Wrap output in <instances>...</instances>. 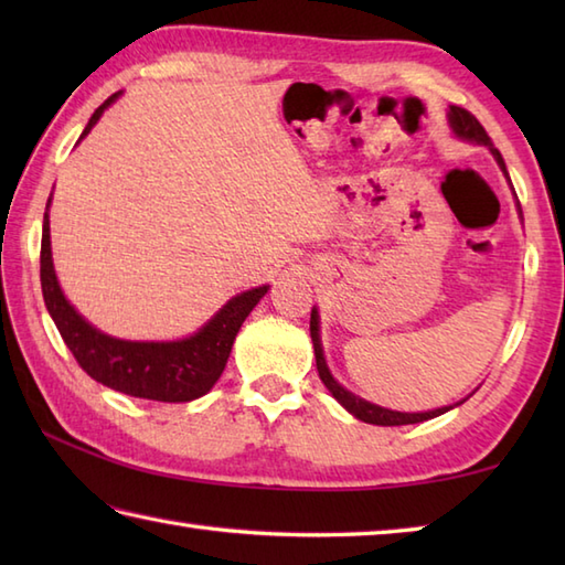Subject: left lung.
Instances as JSON below:
<instances>
[{
	"label": "left lung",
	"instance_id": "8db88e82",
	"mask_svg": "<svg viewBox=\"0 0 565 565\" xmlns=\"http://www.w3.org/2000/svg\"><path fill=\"white\" fill-rule=\"evenodd\" d=\"M449 126L454 130L456 138L461 140H471V142H478V146H486L490 148V152L495 154V160L500 164V170L508 174V167L505 162H502V154L493 148V140H490V136L486 134V128L478 124V118L471 114L461 109V106H451L449 109ZM522 213V211H520ZM310 338H313V350H316V366H318V374L322 379V383H326L328 391L332 393V398L338 401L344 411H350L356 419H362V423H369V425H381V427H395V425H415V423H425V419H431L437 415H444L447 411H451L454 405L449 407H437V411H429V413H398V411H388V407H381V405H374L369 403L364 398H359V395L350 393L344 386H340L338 381L332 379L330 369L326 364V356H322V344H320V318H318V310L313 308L310 310ZM466 401V398H463ZM461 401V403H463ZM456 403V405H461Z\"/></svg>",
	"mask_w": 565,
	"mask_h": 565
}]
</instances>
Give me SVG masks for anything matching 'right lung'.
I'll list each match as a JSON object with an SVG mask.
<instances>
[{"label": "right lung", "mask_w": 565, "mask_h": 565, "mask_svg": "<svg viewBox=\"0 0 565 565\" xmlns=\"http://www.w3.org/2000/svg\"><path fill=\"white\" fill-rule=\"evenodd\" d=\"M121 94V92H118ZM111 94L97 111L92 114L82 138L99 121L106 106L116 102ZM79 138V140H82ZM51 203V199H47ZM41 289L47 313L57 326L77 364L87 374L118 393L148 398L160 403H189L206 395L213 383L221 379L227 356H231L235 334L243 326L252 308L269 291V286H257L231 298L206 326L186 340L177 342H130L116 340L111 334L92 328L75 308L70 306L57 276L51 255V223L47 211L43 215L41 237Z\"/></svg>", "instance_id": "add662e5"}]
</instances>
